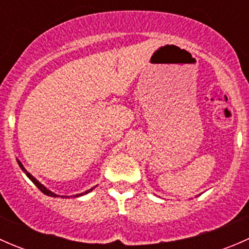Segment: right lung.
Returning a JSON list of instances; mask_svg holds the SVG:
<instances>
[{
	"instance_id": "obj_1",
	"label": "right lung",
	"mask_w": 249,
	"mask_h": 249,
	"mask_svg": "<svg viewBox=\"0 0 249 249\" xmlns=\"http://www.w3.org/2000/svg\"><path fill=\"white\" fill-rule=\"evenodd\" d=\"M18 164H19V166L20 167H21V170H22V171H24L25 173H26V176H27V177H29L30 178V179H31L32 180V182H34V184L35 185H36V187L37 188H38V189L39 190H41V192L42 193H43V194H46V195H48V196H53V197H59L60 196V195H56V194H54V193H52V192H50V190H48L47 189V188L46 187H44V185H42L41 184V183H39L38 182V180H37L36 179V178H35L34 177V176H32L31 175V173H29V172H27L26 171V170H25V167L24 166H22V164H21V162H20L19 161V160H18ZM92 189H94V188H91V189H89V190H88V192H85V194H87V193H89V192H91V190ZM80 195H83V194H78V195H76V197L77 196H80ZM61 197H69V196H61Z\"/></svg>"
}]
</instances>
